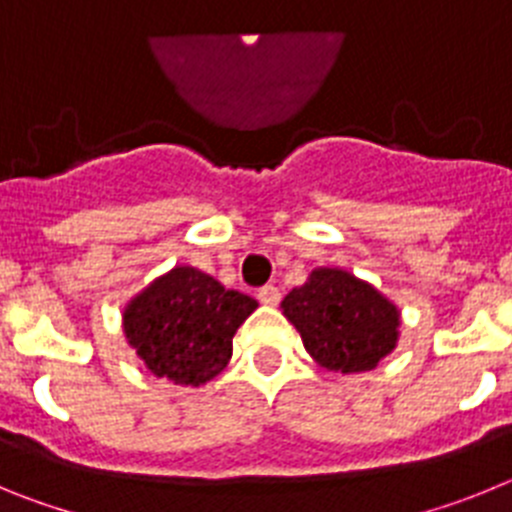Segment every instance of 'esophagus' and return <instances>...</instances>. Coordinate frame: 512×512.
<instances>
[{
    "mask_svg": "<svg viewBox=\"0 0 512 512\" xmlns=\"http://www.w3.org/2000/svg\"><path fill=\"white\" fill-rule=\"evenodd\" d=\"M256 297H259L264 305H277V302L282 300V292H279V287H274V284H264Z\"/></svg>",
    "mask_w": 512,
    "mask_h": 512,
    "instance_id": "obj_1",
    "label": "esophagus"
}]
</instances>
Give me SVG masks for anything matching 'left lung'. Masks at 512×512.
I'll list each match as a JSON object with an SVG mask.
<instances>
[{"instance_id": "obj_1", "label": "left lung", "mask_w": 512, "mask_h": 512, "mask_svg": "<svg viewBox=\"0 0 512 512\" xmlns=\"http://www.w3.org/2000/svg\"><path fill=\"white\" fill-rule=\"evenodd\" d=\"M282 310L307 354L330 372H369L397 343V307L343 269L312 271L284 297Z\"/></svg>"}]
</instances>
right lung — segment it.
<instances>
[{"instance_id": "obj_1", "label": "right lung", "mask_w": 512, "mask_h": 512, "mask_svg": "<svg viewBox=\"0 0 512 512\" xmlns=\"http://www.w3.org/2000/svg\"><path fill=\"white\" fill-rule=\"evenodd\" d=\"M256 307L253 297L225 289L205 271L176 266L125 307L122 325L156 377L197 387L223 372L235 330Z\"/></svg>"}]
</instances>
